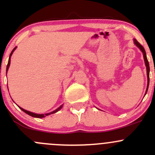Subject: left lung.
I'll return each instance as SVG.
<instances>
[{"label":"left lung","instance_id":"1","mask_svg":"<svg viewBox=\"0 0 155 155\" xmlns=\"http://www.w3.org/2000/svg\"><path fill=\"white\" fill-rule=\"evenodd\" d=\"M134 43H135L136 46H137L140 50L142 51V52L143 53V57H144V61H145V66H146V70H147V77H148V84H147V88H146V91H145V94L147 93L148 91V85H149V71H150V68H149V64H148V59H147L146 57V53H145V48H143V46L137 41V40L134 39Z\"/></svg>","mask_w":155,"mask_h":155}]
</instances>
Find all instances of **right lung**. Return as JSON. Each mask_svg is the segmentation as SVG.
Wrapping results in <instances>:
<instances>
[{"instance_id":"add662e5","label":"right lung","mask_w":155,"mask_h":155,"mask_svg":"<svg viewBox=\"0 0 155 155\" xmlns=\"http://www.w3.org/2000/svg\"><path fill=\"white\" fill-rule=\"evenodd\" d=\"M15 48H16V47H15V48H13V49H12V51H11V53H10V58H9L8 64H7V70H8L9 67H10V58H11V55H12V53H13V51H15ZM62 107H63V105H61L60 107H58L57 109H55V110H54V111H53V112H49V113H46V114H36V113H34V112H29V111L25 110V109H22V108H21V107H19V108L21 109V110L23 111V112H25L26 114H28V115H31V116L34 117V118H44V117L47 116V115H51V114L55 113V112H57L58 111L60 110V109L62 108Z\"/></svg>"}]
</instances>
